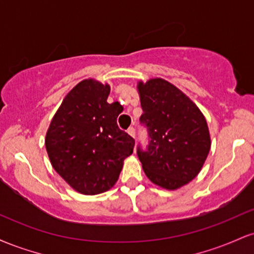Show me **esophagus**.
<instances>
[{"label": "esophagus", "mask_w": 254, "mask_h": 254, "mask_svg": "<svg viewBox=\"0 0 254 254\" xmlns=\"http://www.w3.org/2000/svg\"><path fill=\"white\" fill-rule=\"evenodd\" d=\"M127 133H129V135H130L131 137H133V138H135V129H133L132 127L127 129Z\"/></svg>", "instance_id": "obj_1"}]
</instances>
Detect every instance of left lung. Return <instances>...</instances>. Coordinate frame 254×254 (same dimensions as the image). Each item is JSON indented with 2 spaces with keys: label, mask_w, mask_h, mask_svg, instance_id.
I'll return each mask as SVG.
<instances>
[{
  "label": "left lung",
  "mask_w": 254,
  "mask_h": 254,
  "mask_svg": "<svg viewBox=\"0 0 254 254\" xmlns=\"http://www.w3.org/2000/svg\"><path fill=\"white\" fill-rule=\"evenodd\" d=\"M143 115L139 121L150 137L148 149L137 155L145 176L166 190L194 179L210 150L205 117L190 98L164 78L137 84Z\"/></svg>",
  "instance_id": "left-lung-1"
}]
</instances>
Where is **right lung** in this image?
Wrapping results in <instances>:
<instances>
[{
  "label": "right lung",
  "mask_w": 254,
  "mask_h": 254,
  "mask_svg": "<svg viewBox=\"0 0 254 254\" xmlns=\"http://www.w3.org/2000/svg\"><path fill=\"white\" fill-rule=\"evenodd\" d=\"M110 86L94 78L78 82L55 113L45 137L54 170L75 191L99 194L117 183L135 139L122 131V105L109 104Z\"/></svg>",
  "instance_id": "right-lung-1"
}]
</instances>
